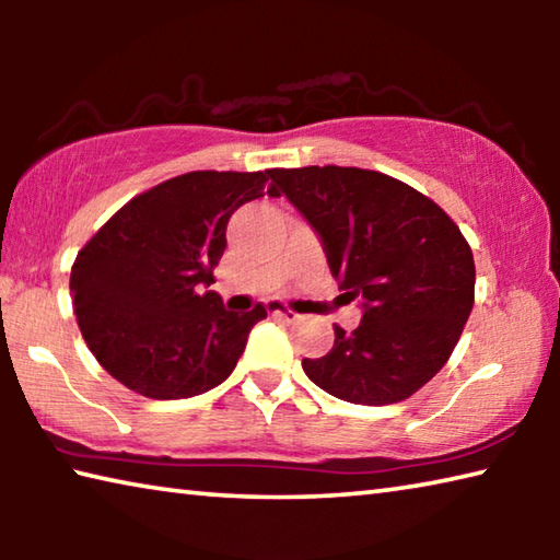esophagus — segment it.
Masks as SVG:
<instances>
[{
	"label": "esophagus",
	"instance_id": "1",
	"mask_svg": "<svg viewBox=\"0 0 560 560\" xmlns=\"http://www.w3.org/2000/svg\"><path fill=\"white\" fill-rule=\"evenodd\" d=\"M269 314L271 316H279L281 320H287V324H293V320H299V314L296 311H291V308H287V306H281L279 301H269Z\"/></svg>",
	"mask_w": 560,
	"mask_h": 560
}]
</instances>
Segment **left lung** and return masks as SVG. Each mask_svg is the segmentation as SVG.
Instances as JSON below:
<instances>
[{
    "instance_id": "1",
    "label": "left lung",
    "mask_w": 560,
    "mask_h": 560,
    "mask_svg": "<svg viewBox=\"0 0 560 560\" xmlns=\"http://www.w3.org/2000/svg\"><path fill=\"white\" fill-rule=\"evenodd\" d=\"M271 179L324 246L330 273L363 318L336 326L324 358H303L320 390L355 405L407 400L447 363L474 306V257L430 197L360 167L273 170Z\"/></svg>"
}]
</instances>
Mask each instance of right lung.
Returning a JSON list of instances; mask_svg holds the SVG:
<instances>
[{
  "instance_id": "right-lung-1",
  "label": "right lung",
  "mask_w": 560,
  "mask_h": 560,
  "mask_svg": "<svg viewBox=\"0 0 560 560\" xmlns=\"http://www.w3.org/2000/svg\"><path fill=\"white\" fill-rule=\"evenodd\" d=\"M271 173L197 170L167 179L132 197L79 252L75 318L118 383L153 400H185L230 377L267 308L234 314L205 289L214 283L230 217L279 195Z\"/></svg>"
}]
</instances>
